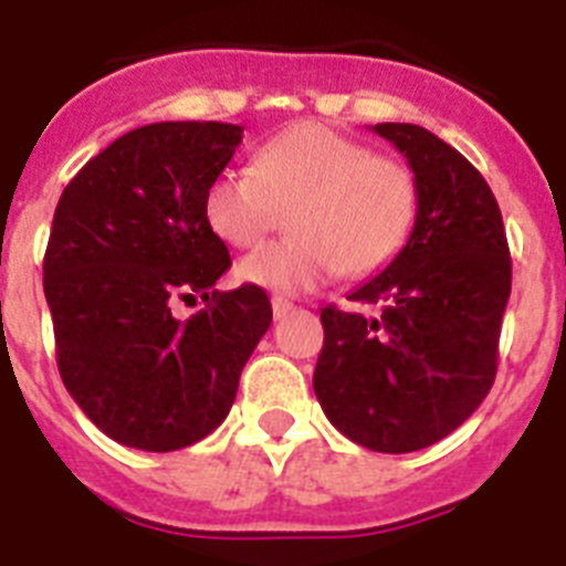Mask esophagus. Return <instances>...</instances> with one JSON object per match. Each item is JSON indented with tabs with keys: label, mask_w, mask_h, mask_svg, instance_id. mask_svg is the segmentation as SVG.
I'll return each mask as SVG.
<instances>
[{
	"label": "esophagus",
	"mask_w": 566,
	"mask_h": 566,
	"mask_svg": "<svg viewBox=\"0 0 566 566\" xmlns=\"http://www.w3.org/2000/svg\"><path fill=\"white\" fill-rule=\"evenodd\" d=\"M293 308H296V305H293L291 300H284V296H273V314H275V319L287 317V314H291Z\"/></svg>",
	"instance_id": "34e87169"
}]
</instances>
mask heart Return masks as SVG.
Here are the masks:
<instances>
[{"label": "heart", "mask_w": 566, "mask_h": 566, "mask_svg": "<svg viewBox=\"0 0 566 566\" xmlns=\"http://www.w3.org/2000/svg\"><path fill=\"white\" fill-rule=\"evenodd\" d=\"M420 190L408 164L323 123H296L266 140L249 170H226L205 190L208 229L234 249L261 243L282 222L293 238L243 258L238 275L273 293H308L370 275L411 238Z\"/></svg>", "instance_id": "obj_1"}]
</instances>
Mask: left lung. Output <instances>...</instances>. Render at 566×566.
I'll list each match as a JSON object with an SVG mask.
<instances>
[{"label":"left lung","instance_id":"left-lung-1","mask_svg":"<svg viewBox=\"0 0 566 566\" xmlns=\"http://www.w3.org/2000/svg\"><path fill=\"white\" fill-rule=\"evenodd\" d=\"M405 155L420 205L402 252L349 300L319 311L314 394L340 434L373 452H417L455 431L496 378L511 255L500 205L464 155L429 128L373 126Z\"/></svg>","mask_w":566,"mask_h":566}]
</instances>
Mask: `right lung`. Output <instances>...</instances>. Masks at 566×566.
Instances as JSON below:
<instances>
[{
  "instance_id": "add662e5",
  "label": "right lung",
  "mask_w": 566,
  "mask_h": 566,
  "mask_svg": "<svg viewBox=\"0 0 566 566\" xmlns=\"http://www.w3.org/2000/svg\"><path fill=\"white\" fill-rule=\"evenodd\" d=\"M243 140L231 123H153L84 164L57 199L43 258L57 370L111 440L185 449L229 413L243 364L273 323L258 284L213 291L229 249L205 190ZM209 305L176 321V298Z\"/></svg>"
}]
</instances>
